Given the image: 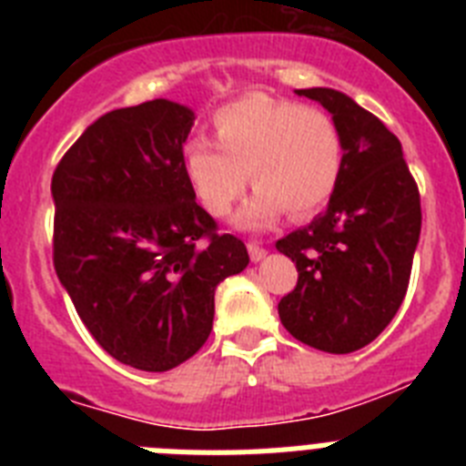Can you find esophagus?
<instances>
[{"label":"esophagus","instance_id":"34e87169","mask_svg":"<svg viewBox=\"0 0 466 466\" xmlns=\"http://www.w3.org/2000/svg\"><path fill=\"white\" fill-rule=\"evenodd\" d=\"M247 252H249V258H252L254 263H258L261 258H266V254H268L261 245H257V242H249V245H247Z\"/></svg>","mask_w":466,"mask_h":466}]
</instances>
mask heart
I'll list each match as a JSON object with an SVG mask.
<instances>
[{
    "instance_id": "b5f03b06",
    "label": "heart",
    "mask_w": 466,
    "mask_h": 466,
    "mask_svg": "<svg viewBox=\"0 0 466 466\" xmlns=\"http://www.w3.org/2000/svg\"><path fill=\"white\" fill-rule=\"evenodd\" d=\"M214 142L184 144V172L214 217H224L249 182L257 187L233 224L242 230L273 226L284 209L300 219L329 203L343 172V139L327 111L268 95L221 106Z\"/></svg>"
}]
</instances>
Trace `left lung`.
Here are the masks:
<instances>
[{"instance_id": "1", "label": "left lung", "mask_w": 466, "mask_h": 466, "mask_svg": "<svg viewBox=\"0 0 466 466\" xmlns=\"http://www.w3.org/2000/svg\"><path fill=\"white\" fill-rule=\"evenodd\" d=\"M331 114L343 172L319 217L278 240L299 282L279 300L284 329L300 343L348 355L380 336L409 289L418 249L420 193L401 142L380 118L333 88H303Z\"/></svg>"}]
</instances>
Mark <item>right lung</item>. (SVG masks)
Segmentation results:
<instances>
[{"label":"right lung","instance_id":"obj_1","mask_svg":"<svg viewBox=\"0 0 466 466\" xmlns=\"http://www.w3.org/2000/svg\"><path fill=\"white\" fill-rule=\"evenodd\" d=\"M193 109L151 100L90 123L53 172V263L93 339L139 371H170L212 331L217 284L247 268L184 172Z\"/></svg>","mask_w":466,"mask_h":466}]
</instances>
